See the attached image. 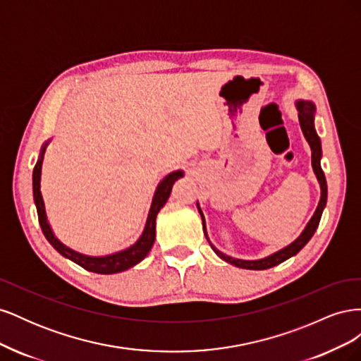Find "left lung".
Here are the masks:
<instances>
[{
    "label": "left lung",
    "mask_w": 361,
    "mask_h": 361,
    "mask_svg": "<svg viewBox=\"0 0 361 361\" xmlns=\"http://www.w3.org/2000/svg\"><path fill=\"white\" fill-rule=\"evenodd\" d=\"M298 106V118H300V125H301V129H302V134L305 137V140L309 141L310 145V149H312V166H313V171L316 174V178H318L319 183H321V200H319V204L318 207H316V211L312 216V220L309 221V224L305 226L304 232L298 236V239H295V241L288 245L286 248H283L280 251H277V253L271 255L265 259H260V260H241V259H233V257H228L226 255H223L221 251H218L212 244V250L215 251V253L220 256L223 260L228 262V264H232L235 267H239V268H245V269H268V268H272L276 267L279 264H281V262H285L286 259L292 257L298 253V251L307 244L310 241V238L313 236V233L316 232V228H318L319 226V221H321V215H322V211L324 207L326 204V180H325V176H324V171H322V167H321V155H322V150H321V140L318 137V134H316L314 130V126H313V113H314V105L312 102H305V101H300L297 104ZM202 214V212H200ZM203 231H204V235H206V228H204V220H203ZM207 238V236H206Z\"/></svg>",
    "instance_id": "8db88e82"
}]
</instances>
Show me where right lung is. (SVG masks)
Returning a JSON list of instances; mask_svg holds the SVG:
<instances>
[{
    "instance_id": "1",
    "label": "right lung",
    "mask_w": 361,
    "mask_h": 361,
    "mask_svg": "<svg viewBox=\"0 0 361 361\" xmlns=\"http://www.w3.org/2000/svg\"><path fill=\"white\" fill-rule=\"evenodd\" d=\"M45 149H47V145L42 147L40 157L36 162L35 170H32V197H35L42 232L49 241V244L56 248L61 256L71 259L72 262H75V264H78L80 267H82L87 271L97 272V274H116V272L125 271L130 267L137 265L138 262L143 260L147 256L152 245H154V243H155L157 215H158L161 207L166 204L167 199L170 197L173 183L176 182L179 178H182V171H174V173L169 174V176L158 185L154 202H152L150 211H149L145 232L133 247H129L128 250H123V251H118V253H116V255L104 256V257H90V256H84V255L76 253V251L68 248L66 245H63L59 239L54 236L51 227L48 224L47 214H45V204H43V199L40 194V171H42V161H43V154H45Z\"/></svg>"
}]
</instances>
